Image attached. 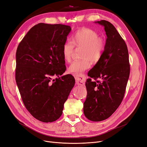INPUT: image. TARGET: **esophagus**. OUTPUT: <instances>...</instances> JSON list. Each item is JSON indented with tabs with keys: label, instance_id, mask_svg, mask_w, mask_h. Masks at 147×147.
<instances>
[{
	"label": "esophagus",
	"instance_id": "obj_1",
	"mask_svg": "<svg viewBox=\"0 0 147 147\" xmlns=\"http://www.w3.org/2000/svg\"><path fill=\"white\" fill-rule=\"evenodd\" d=\"M74 78L76 79V84L79 85H84L85 84V76L84 74H80V75H74Z\"/></svg>",
	"mask_w": 147,
	"mask_h": 147
}]
</instances>
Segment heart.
<instances>
[{
    "mask_svg": "<svg viewBox=\"0 0 147 147\" xmlns=\"http://www.w3.org/2000/svg\"><path fill=\"white\" fill-rule=\"evenodd\" d=\"M72 42L67 41L62 47V56L65 62L71 60L74 46L83 47L82 52V60L74 61L68 67L70 73L80 75V73L91 67V61L98 62L103 54L105 43L95 30L89 28H83L77 30L71 36Z\"/></svg>",
    "mask_w": 147,
    "mask_h": 147,
    "instance_id": "b5f03b06",
    "label": "heart"
}]
</instances>
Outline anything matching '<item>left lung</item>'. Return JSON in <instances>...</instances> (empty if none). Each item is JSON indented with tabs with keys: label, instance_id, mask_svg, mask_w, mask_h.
<instances>
[{
	"label": "left lung",
	"instance_id": "left-lung-1",
	"mask_svg": "<svg viewBox=\"0 0 147 147\" xmlns=\"http://www.w3.org/2000/svg\"><path fill=\"white\" fill-rule=\"evenodd\" d=\"M95 23L104 27L107 38L100 59L88 73L94 80L85 83L84 113L89 120L101 121L110 117L122 102L130 64L126 44L113 25L106 20Z\"/></svg>",
	"mask_w": 147,
	"mask_h": 147
}]
</instances>
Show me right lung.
I'll return each instance as SVG.
<instances>
[{
	"label": "right lung",
	"instance_id": "right-lung-1",
	"mask_svg": "<svg viewBox=\"0 0 147 147\" xmlns=\"http://www.w3.org/2000/svg\"><path fill=\"white\" fill-rule=\"evenodd\" d=\"M71 30L67 25L39 23L17 49L16 80L22 99L32 115L44 123L59 118L74 86L72 75L62 76L66 70L62 47ZM53 75L58 78L52 80Z\"/></svg>",
	"mask_w": 147,
	"mask_h": 147
}]
</instances>
